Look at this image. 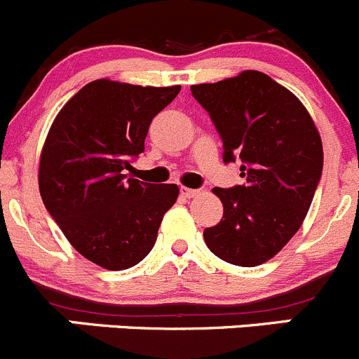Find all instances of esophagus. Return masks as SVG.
Returning <instances> with one entry per match:
<instances>
[{
    "label": "esophagus",
    "mask_w": 359,
    "mask_h": 359,
    "mask_svg": "<svg viewBox=\"0 0 359 359\" xmlns=\"http://www.w3.org/2000/svg\"><path fill=\"white\" fill-rule=\"evenodd\" d=\"M198 194H201V191H198V190H194V188H187V187L181 188V195H183V197H187V198H194V197H197Z\"/></svg>",
    "instance_id": "esophagus-1"
}]
</instances>
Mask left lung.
Segmentation results:
<instances>
[{"mask_svg": "<svg viewBox=\"0 0 359 359\" xmlns=\"http://www.w3.org/2000/svg\"><path fill=\"white\" fill-rule=\"evenodd\" d=\"M223 141V162L241 161L243 184L215 188L218 225L204 230L209 250L239 267L271 260L300 229L323 172V144L295 94L260 71L191 85Z\"/></svg>", "mask_w": 359, "mask_h": 359, "instance_id": "1", "label": "left lung"}]
</instances>
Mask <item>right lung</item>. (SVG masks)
Listing matches in <instances>:
<instances>
[{"label": "right lung", "instance_id": "1", "mask_svg": "<svg viewBox=\"0 0 359 359\" xmlns=\"http://www.w3.org/2000/svg\"><path fill=\"white\" fill-rule=\"evenodd\" d=\"M172 87L95 80L55 116L40 158V194L71 246L95 265L123 271L157 241L176 184L144 183L126 169L144 151L148 127L176 95Z\"/></svg>", "mask_w": 359, "mask_h": 359}]
</instances>
